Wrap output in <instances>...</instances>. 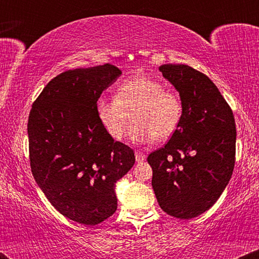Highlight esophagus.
I'll use <instances>...</instances> for the list:
<instances>
[{"label": "esophagus", "instance_id": "esophagus-1", "mask_svg": "<svg viewBox=\"0 0 259 259\" xmlns=\"http://www.w3.org/2000/svg\"><path fill=\"white\" fill-rule=\"evenodd\" d=\"M135 159L138 163H141L146 159V156H145L142 152H140V151H138V152H135Z\"/></svg>", "mask_w": 259, "mask_h": 259}]
</instances>
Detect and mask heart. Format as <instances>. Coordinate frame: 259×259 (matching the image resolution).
<instances>
[{
    "label": "heart",
    "mask_w": 259,
    "mask_h": 259,
    "mask_svg": "<svg viewBox=\"0 0 259 259\" xmlns=\"http://www.w3.org/2000/svg\"><path fill=\"white\" fill-rule=\"evenodd\" d=\"M96 112L105 130L114 140H120L129 125V138L139 144H148L156 138H170L180 126L184 103L177 92L165 90L159 80L134 76L120 82L114 99H100Z\"/></svg>",
    "instance_id": "b5f03b06"
}]
</instances>
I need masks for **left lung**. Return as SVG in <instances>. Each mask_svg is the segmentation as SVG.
<instances>
[{"label": "left lung", "mask_w": 259, "mask_h": 259, "mask_svg": "<svg viewBox=\"0 0 259 259\" xmlns=\"http://www.w3.org/2000/svg\"><path fill=\"white\" fill-rule=\"evenodd\" d=\"M184 103L180 126L164 147L147 157L160 208L191 219L209 209L227 187L235 165L233 111L213 81L186 64H163Z\"/></svg>", "instance_id": "8db88e82"}]
</instances>
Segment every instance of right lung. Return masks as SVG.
<instances>
[{
    "label": "right lung",
    "instance_id": "right-lung-1",
    "mask_svg": "<svg viewBox=\"0 0 259 259\" xmlns=\"http://www.w3.org/2000/svg\"><path fill=\"white\" fill-rule=\"evenodd\" d=\"M109 63L67 70L32 103L29 157L35 181L61 214L96 225L117 210L115 183L135 163L134 151L107 134L96 103L120 76Z\"/></svg>",
    "mask_w": 259,
    "mask_h": 259
}]
</instances>
